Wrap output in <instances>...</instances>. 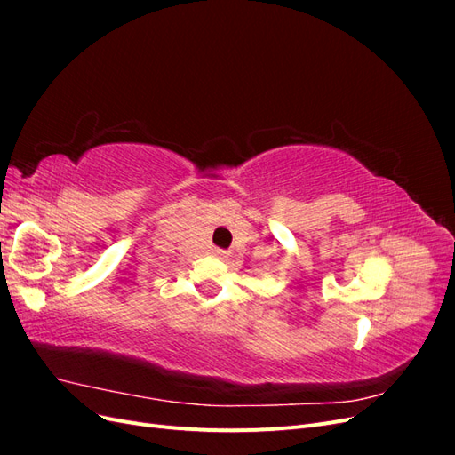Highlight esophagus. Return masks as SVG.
<instances>
[{
	"instance_id": "obj_1",
	"label": "esophagus",
	"mask_w": 455,
	"mask_h": 455,
	"mask_svg": "<svg viewBox=\"0 0 455 455\" xmlns=\"http://www.w3.org/2000/svg\"><path fill=\"white\" fill-rule=\"evenodd\" d=\"M212 252H214V256H218V258H228V252H224V251H220V249H214Z\"/></svg>"
}]
</instances>
